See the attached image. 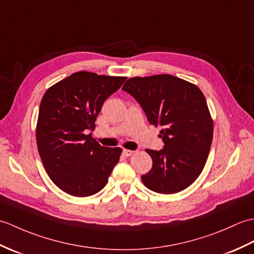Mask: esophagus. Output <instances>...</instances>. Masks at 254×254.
I'll use <instances>...</instances> for the list:
<instances>
[{"label":"esophagus","mask_w":254,"mask_h":254,"mask_svg":"<svg viewBox=\"0 0 254 254\" xmlns=\"http://www.w3.org/2000/svg\"><path fill=\"white\" fill-rule=\"evenodd\" d=\"M134 153V150H131V149H123V154L124 156H127V157H128V156H132Z\"/></svg>","instance_id":"1"}]
</instances>
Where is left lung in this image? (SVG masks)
Instances as JSON below:
<instances>
[{"label": "left lung", "instance_id": "8db88e82", "mask_svg": "<svg viewBox=\"0 0 254 254\" xmlns=\"http://www.w3.org/2000/svg\"><path fill=\"white\" fill-rule=\"evenodd\" d=\"M122 89L137 100L150 124L161 127L165 146L146 149L153 167L142 176L144 186L163 194L190 187L201 175L213 141V120L201 89L169 74L128 78Z\"/></svg>", "mask_w": 254, "mask_h": 254}]
</instances>
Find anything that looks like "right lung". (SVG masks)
<instances>
[{"mask_svg":"<svg viewBox=\"0 0 254 254\" xmlns=\"http://www.w3.org/2000/svg\"><path fill=\"white\" fill-rule=\"evenodd\" d=\"M127 77L80 71L58 82L42 97L36 127L38 152L48 176L73 196L104 188L120 159V147H104L91 137L105 100Z\"/></svg>","mask_w":254,"mask_h":254,"instance_id":"right-lung-1","label":"right lung"}]
</instances>
